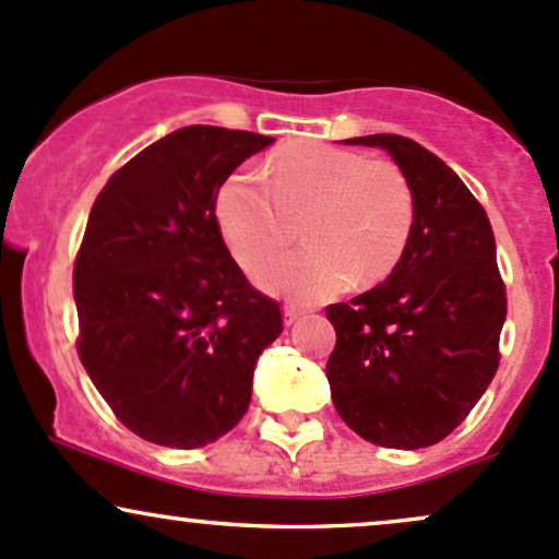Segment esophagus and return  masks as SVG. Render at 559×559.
<instances>
[{
	"label": "esophagus",
	"mask_w": 559,
	"mask_h": 559,
	"mask_svg": "<svg viewBox=\"0 0 559 559\" xmlns=\"http://www.w3.org/2000/svg\"><path fill=\"white\" fill-rule=\"evenodd\" d=\"M300 317H304V309H298V306H285V311H282L285 324H296Z\"/></svg>",
	"instance_id": "esophagus-1"
}]
</instances>
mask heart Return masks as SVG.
<instances>
[{
  "label": "heart",
  "mask_w": 559,
  "mask_h": 559,
  "mask_svg": "<svg viewBox=\"0 0 559 559\" xmlns=\"http://www.w3.org/2000/svg\"><path fill=\"white\" fill-rule=\"evenodd\" d=\"M237 168L216 192V222L235 259L261 266L304 229L306 248L266 263L259 282L293 300H324L350 280L393 274L415 231V190L393 160L359 150L300 142L263 166Z\"/></svg>",
  "instance_id": "b5f03b06"
}]
</instances>
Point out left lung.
<instances>
[{"label":"left lung","instance_id":"left-lung-1","mask_svg":"<svg viewBox=\"0 0 559 559\" xmlns=\"http://www.w3.org/2000/svg\"><path fill=\"white\" fill-rule=\"evenodd\" d=\"M391 153L415 190L409 248L382 285L328 306L332 404L364 441L425 449L465 423L499 369L507 287L491 222L465 181L401 134L348 140Z\"/></svg>","mask_w":559,"mask_h":559}]
</instances>
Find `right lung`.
Returning a JSON list of instances; mask_svg holds the SVG:
<instances>
[{"label":"right lung","mask_w":559,"mask_h":559,"mask_svg":"<svg viewBox=\"0 0 559 559\" xmlns=\"http://www.w3.org/2000/svg\"><path fill=\"white\" fill-rule=\"evenodd\" d=\"M272 142L185 127L123 163L94 200L73 263L79 359L144 441L198 449L248 412L282 309L229 255L216 192Z\"/></svg>","instance_id":"add662e5"}]
</instances>
